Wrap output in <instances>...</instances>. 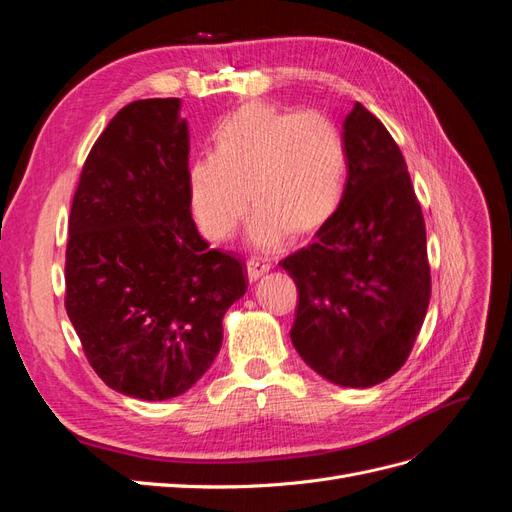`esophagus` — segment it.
<instances>
[{
	"instance_id": "obj_1",
	"label": "esophagus",
	"mask_w": 512,
	"mask_h": 512,
	"mask_svg": "<svg viewBox=\"0 0 512 512\" xmlns=\"http://www.w3.org/2000/svg\"><path fill=\"white\" fill-rule=\"evenodd\" d=\"M271 271V265L265 260H258V258H252L247 260V277H250V282H256L260 280L262 275Z\"/></svg>"
}]
</instances>
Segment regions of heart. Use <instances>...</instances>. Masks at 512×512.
Wrapping results in <instances>:
<instances>
[{
    "label": "heart",
    "instance_id": "b5f03b06",
    "mask_svg": "<svg viewBox=\"0 0 512 512\" xmlns=\"http://www.w3.org/2000/svg\"><path fill=\"white\" fill-rule=\"evenodd\" d=\"M211 156L188 170V196L203 235L222 243L250 207L247 241L275 250L290 232L307 237L344 203L348 153L337 123L316 111L250 102L228 115L211 138Z\"/></svg>",
    "mask_w": 512,
    "mask_h": 512
}]
</instances>
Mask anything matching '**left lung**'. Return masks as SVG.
<instances>
[{
    "instance_id": "obj_1",
    "label": "left lung",
    "mask_w": 512,
    "mask_h": 512,
    "mask_svg": "<svg viewBox=\"0 0 512 512\" xmlns=\"http://www.w3.org/2000/svg\"><path fill=\"white\" fill-rule=\"evenodd\" d=\"M342 136L344 203L282 269L299 288L294 350L324 380L369 389L406 363L423 327L427 237L406 160L380 119L356 102Z\"/></svg>"
}]
</instances>
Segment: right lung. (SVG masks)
Wrapping results in <instances>:
<instances>
[{
    "instance_id": "right-lung-1",
    "label": "right lung",
    "mask_w": 512,
    "mask_h": 512,
    "mask_svg": "<svg viewBox=\"0 0 512 512\" xmlns=\"http://www.w3.org/2000/svg\"><path fill=\"white\" fill-rule=\"evenodd\" d=\"M179 98L138 100L111 119L83 166L66 252V312L113 391L179 397L222 348L245 262L209 250L188 196Z\"/></svg>"
}]
</instances>
